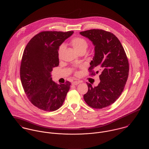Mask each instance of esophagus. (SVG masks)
<instances>
[{"label": "esophagus", "mask_w": 149, "mask_h": 149, "mask_svg": "<svg viewBox=\"0 0 149 149\" xmlns=\"http://www.w3.org/2000/svg\"><path fill=\"white\" fill-rule=\"evenodd\" d=\"M79 83H80L79 81H74V82H72V84L73 85H78Z\"/></svg>", "instance_id": "34e87169"}]
</instances>
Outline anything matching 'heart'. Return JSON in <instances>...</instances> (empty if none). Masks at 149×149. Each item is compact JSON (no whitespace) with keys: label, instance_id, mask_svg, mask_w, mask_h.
I'll use <instances>...</instances> for the list:
<instances>
[{"label":"heart","instance_id":"obj_1","mask_svg":"<svg viewBox=\"0 0 149 149\" xmlns=\"http://www.w3.org/2000/svg\"><path fill=\"white\" fill-rule=\"evenodd\" d=\"M71 43L75 48V49L79 53L82 52H85L88 45L87 41L85 38L80 37L73 38L71 41ZM64 48L65 46L64 44L60 45L58 49V55L59 58L61 57V54L64 49Z\"/></svg>","mask_w":149,"mask_h":149}]
</instances>
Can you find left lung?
Wrapping results in <instances>:
<instances>
[{
	"instance_id": "left-lung-1",
	"label": "left lung",
	"mask_w": 149,
	"mask_h": 149,
	"mask_svg": "<svg viewBox=\"0 0 149 149\" xmlns=\"http://www.w3.org/2000/svg\"><path fill=\"white\" fill-rule=\"evenodd\" d=\"M79 33L94 46V56L89 68L90 75H95L94 68L101 72L97 86L93 88L87 83L88 91L84 98L90 107L102 109L114 103L123 92L128 77V60L121 42L113 33L102 29Z\"/></svg>"
}]
</instances>
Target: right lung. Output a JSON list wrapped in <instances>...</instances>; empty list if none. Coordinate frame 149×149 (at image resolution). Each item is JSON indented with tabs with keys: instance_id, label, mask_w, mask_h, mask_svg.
Masks as SVG:
<instances>
[{
	"instance_id": "right-lung-1",
	"label": "right lung",
	"mask_w": 149,
	"mask_h": 149,
	"mask_svg": "<svg viewBox=\"0 0 149 149\" xmlns=\"http://www.w3.org/2000/svg\"><path fill=\"white\" fill-rule=\"evenodd\" d=\"M45 31L34 36L27 44L20 68L21 83L32 104L45 111L60 108L70 88L71 83L58 85L52 81V68L59 64V46L72 34Z\"/></svg>"
}]
</instances>
